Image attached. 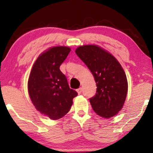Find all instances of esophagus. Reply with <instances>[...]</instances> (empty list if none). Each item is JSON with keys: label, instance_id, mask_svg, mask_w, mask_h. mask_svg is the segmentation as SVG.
Here are the masks:
<instances>
[{"label": "esophagus", "instance_id": "esophagus-1", "mask_svg": "<svg viewBox=\"0 0 153 153\" xmlns=\"http://www.w3.org/2000/svg\"><path fill=\"white\" fill-rule=\"evenodd\" d=\"M77 92H78V94H80L82 93V88H79L78 89H77Z\"/></svg>", "mask_w": 153, "mask_h": 153}]
</instances>
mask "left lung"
<instances>
[{"mask_svg": "<svg viewBox=\"0 0 153 153\" xmlns=\"http://www.w3.org/2000/svg\"><path fill=\"white\" fill-rule=\"evenodd\" d=\"M75 53L86 65L96 81V94L90 99L98 115L108 119L122 110L128 91L125 72L117 58L96 45L78 47Z\"/></svg>", "mask_w": 153, "mask_h": 153, "instance_id": "8db88e82", "label": "left lung"}]
</instances>
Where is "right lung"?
Wrapping results in <instances>:
<instances>
[{"label": "right lung", "instance_id": "right-lung-1", "mask_svg": "<svg viewBox=\"0 0 153 153\" xmlns=\"http://www.w3.org/2000/svg\"><path fill=\"white\" fill-rule=\"evenodd\" d=\"M71 51L69 47L56 46L44 51L31 68L28 92L36 109L45 117L57 120L68 113L77 92L70 88L59 70Z\"/></svg>", "mask_w": 153, "mask_h": 153}]
</instances>
